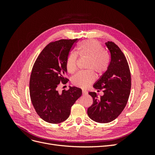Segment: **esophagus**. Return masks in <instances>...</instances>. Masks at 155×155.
Returning <instances> with one entry per match:
<instances>
[{"label":"esophagus","instance_id":"obj_1","mask_svg":"<svg viewBox=\"0 0 155 155\" xmlns=\"http://www.w3.org/2000/svg\"><path fill=\"white\" fill-rule=\"evenodd\" d=\"M82 93H83V95H87V94H88L87 91H85V90H83V91H82Z\"/></svg>","mask_w":155,"mask_h":155}]
</instances>
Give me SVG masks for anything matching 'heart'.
I'll return each mask as SVG.
<instances>
[{
	"instance_id": "heart-1",
	"label": "heart",
	"mask_w": 155,
	"mask_h": 155,
	"mask_svg": "<svg viewBox=\"0 0 155 155\" xmlns=\"http://www.w3.org/2000/svg\"><path fill=\"white\" fill-rule=\"evenodd\" d=\"M78 54L81 58H88L86 68L88 70L78 72L72 78L73 85L85 88L94 80V71L97 75L104 74L109 65V55L104 50L102 45L96 40L83 41L78 46ZM78 56L74 52L70 53L67 60V69L70 74L77 69Z\"/></svg>"
}]
</instances>
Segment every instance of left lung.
<instances>
[{"label": "left lung", "instance_id": "obj_1", "mask_svg": "<svg viewBox=\"0 0 155 155\" xmlns=\"http://www.w3.org/2000/svg\"><path fill=\"white\" fill-rule=\"evenodd\" d=\"M110 53V61L107 71L93 85L104 95L98 97L94 92H88L93 99L87 110L91 120L105 124L114 120L123 111L127 103L131 87L130 72L124 53L115 43H105Z\"/></svg>", "mask_w": 155, "mask_h": 155}]
</instances>
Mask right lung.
Returning <instances> with one entry per match:
<instances>
[{"mask_svg":"<svg viewBox=\"0 0 155 155\" xmlns=\"http://www.w3.org/2000/svg\"><path fill=\"white\" fill-rule=\"evenodd\" d=\"M75 39L51 42L42 50L32 68L30 79V95L32 105L41 118L50 124H59L70 116L71 107L82 94L81 88L69 87L61 93L60 83L65 84L67 60Z\"/></svg>","mask_w":155,"mask_h":155,"instance_id":"add662e5","label":"right lung"}]
</instances>
